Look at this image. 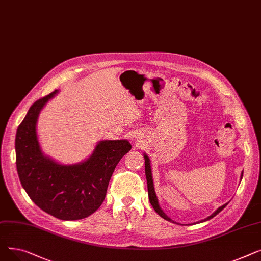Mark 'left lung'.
Returning a JSON list of instances; mask_svg holds the SVG:
<instances>
[{"mask_svg": "<svg viewBox=\"0 0 261 261\" xmlns=\"http://www.w3.org/2000/svg\"><path fill=\"white\" fill-rule=\"evenodd\" d=\"M144 159H145V172H146V179H147V185H148L149 201H150V203H151V205H152V207L154 208V211H155L162 218H164V219H165V220H167V221L173 222V221L171 220V219H170L169 217H167V215H165V213H164V212L161 210V207H160L159 201H158V198H156V195H155V191H154V185H153V180H152V172H151V165H150V160H149V158H148L147 154H144ZM242 175H243V171H242V173H241V179H242ZM226 205H227V203L224 204V205H222V206L219 207L214 214H212V215H211L210 217H207L206 219H204V220H201L200 222L207 221V220H210V219L214 218L216 215H218L219 213H220V212L226 206Z\"/></svg>", "mask_w": 261, "mask_h": 261, "instance_id": "1", "label": "left lung"}]
</instances>
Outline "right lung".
I'll use <instances>...</instances> for the list:
<instances>
[{
  "instance_id": "right-lung-1",
  "label": "right lung",
  "mask_w": 261,
  "mask_h": 261,
  "mask_svg": "<svg viewBox=\"0 0 261 261\" xmlns=\"http://www.w3.org/2000/svg\"><path fill=\"white\" fill-rule=\"evenodd\" d=\"M37 100L16 134V164L20 182L32 201L60 220H79L102 204L110 179L120 159L131 150L127 140L100 141L92 155L75 165H61L41 151L36 125L40 111L57 94Z\"/></svg>"
}]
</instances>
